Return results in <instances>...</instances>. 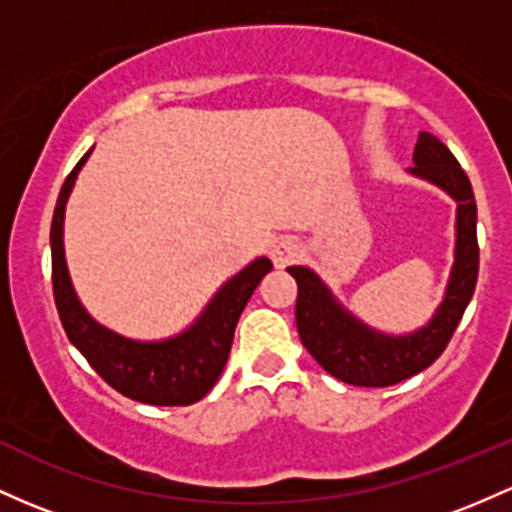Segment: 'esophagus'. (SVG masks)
<instances>
[{"label":"esophagus","mask_w":512,"mask_h":512,"mask_svg":"<svg viewBox=\"0 0 512 512\" xmlns=\"http://www.w3.org/2000/svg\"><path fill=\"white\" fill-rule=\"evenodd\" d=\"M300 256H302V246L295 239H290V236L288 239H280L278 244L271 249V258L278 268L290 266V263L298 261Z\"/></svg>","instance_id":"obj_1"}]
</instances>
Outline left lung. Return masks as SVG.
<instances>
[{
	"mask_svg": "<svg viewBox=\"0 0 512 512\" xmlns=\"http://www.w3.org/2000/svg\"><path fill=\"white\" fill-rule=\"evenodd\" d=\"M412 161H415V168L410 173L439 185L459 202L452 278H449L444 302L427 327L417 329L408 337H386L381 332H373L332 298V293L310 268H288V273L298 283L295 322H298L302 346L329 376L351 386L386 388L432 366L447 349L456 324L461 322V315L476 290V200L469 175L459 166L454 153L427 131H420L417 136Z\"/></svg>",
	"mask_w": 512,
	"mask_h": 512,
	"instance_id": "obj_1",
	"label": "left lung"
}]
</instances>
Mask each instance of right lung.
Instances as JSON below:
<instances>
[{
  "instance_id": "obj_1",
  "label": "right lung",
  "mask_w": 512,
  "mask_h": 512,
  "mask_svg": "<svg viewBox=\"0 0 512 512\" xmlns=\"http://www.w3.org/2000/svg\"><path fill=\"white\" fill-rule=\"evenodd\" d=\"M90 153L87 151L65 178L51 224L53 298L65 334L78 346L87 364L126 398L148 405L197 403L210 393L219 373L224 371L232 351L236 322L273 263L268 258H256L214 295L200 320L188 332L166 342H131L104 329L82 310L80 300L75 298L63 256L65 202Z\"/></svg>"
}]
</instances>
